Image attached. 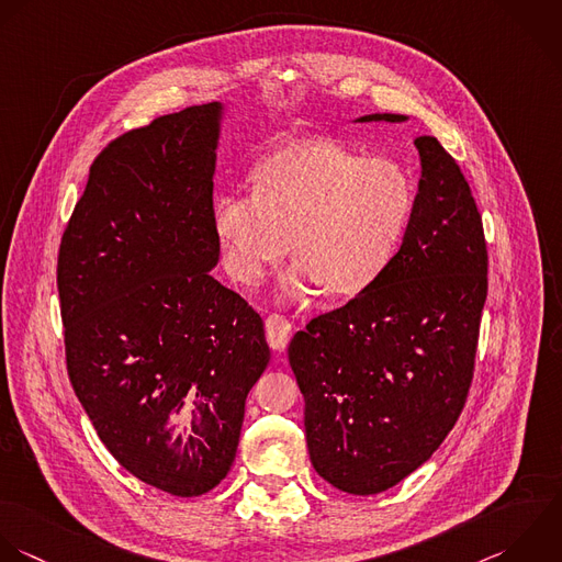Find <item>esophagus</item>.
Returning a JSON list of instances; mask_svg holds the SVG:
<instances>
[{
    "label": "esophagus",
    "instance_id": "obj_1",
    "mask_svg": "<svg viewBox=\"0 0 562 562\" xmlns=\"http://www.w3.org/2000/svg\"><path fill=\"white\" fill-rule=\"evenodd\" d=\"M265 330H267V341L276 352H282L293 337V326L282 315H269L265 322Z\"/></svg>",
    "mask_w": 562,
    "mask_h": 562
}]
</instances>
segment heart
<instances>
[{
	"label": "heart",
	"mask_w": 562,
	"mask_h": 562,
	"mask_svg": "<svg viewBox=\"0 0 562 562\" xmlns=\"http://www.w3.org/2000/svg\"><path fill=\"white\" fill-rule=\"evenodd\" d=\"M256 192L216 199L212 227L225 269L245 284L262 280L289 251L282 297L308 300L368 289L392 260L412 214L407 172L385 157H361L330 139L291 142L254 170Z\"/></svg>",
	"instance_id": "1"
}]
</instances>
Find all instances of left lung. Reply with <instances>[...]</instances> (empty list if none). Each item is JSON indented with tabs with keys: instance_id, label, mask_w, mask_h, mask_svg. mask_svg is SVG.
I'll list each match as a JSON object with an SVG mask.
<instances>
[{
	"instance_id": "obj_1",
	"label": "left lung",
	"mask_w": 562,
	"mask_h": 562,
	"mask_svg": "<svg viewBox=\"0 0 562 562\" xmlns=\"http://www.w3.org/2000/svg\"><path fill=\"white\" fill-rule=\"evenodd\" d=\"M414 144L420 179L401 249L368 289L289 344L311 462L350 495H379L420 469L458 423L473 379L488 291L482 216L442 144Z\"/></svg>"
}]
</instances>
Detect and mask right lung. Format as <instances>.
Returning a JSON list of instances; mask_svg holds the SVG:
<instances>
[{
  "label": "right lung",
  "mask_w": 562,
  "mask_h": 562,
  "mask_svg": "<svg viewBox=\"0 0 562 562\" xmlns=\"http://www.w3.org/2000/svg\"><path fill=\"white\" fill-rule=\"evenodd\" d=\"M223 117L207 102L113 139L58 251L71 387L109 453L175 497L227 475L271 357L260 315L210 273ZM172 415L191 427L177 435Z\"/></svg>",
  "instance_id": "add662e5"
}]
</instances>
